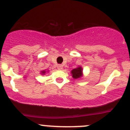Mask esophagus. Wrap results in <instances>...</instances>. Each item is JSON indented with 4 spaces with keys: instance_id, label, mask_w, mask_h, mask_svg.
Instances as JSON below:
<instances>
[{
    "instance_id": "34e87169",
    "label": "esophagus",
    "mask_w": 130,
    "mask_h": 130,
    "mask_svg": "<svg viewBox=\"0 0 130 130\" xmlns=\"http://www.w3.org/2000/svg\"><path fill=\"white\" fill-rule=\"evenodd\" d=\"M57 68L59 70H61V69H63V65H61V64H58V65H57Z\"/></svg>"
}]
</instances>
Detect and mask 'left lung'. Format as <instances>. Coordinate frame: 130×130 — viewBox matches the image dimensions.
I'll return each mask as SVG.
<instances>
[{
	"mask_svg": "<svg viewBox=\"0 0 130 130\" xmlns=\"http://www.w3.org/2000/svg\"><path fill=\"white\" fill-rule=\"evenodd\" d=\"M71 73L72 75V77L75 79L80 78L82 76V68L81 67L73 69L71 71Z\"/></svg>",
	"mask_w": 130,
	"mask_h": 130,
	"instance_id": "left-lung-1",
	"label": "left lung"
}]
</instances>
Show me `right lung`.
Here are the masks:
<instances>
[{
	"label": "right lung",
	"mask_w": 130,
	"mask_h": 130,
	"mask_svg": "<svg viewBox=\"0 0 130 130\" xmlns=\"http://www.w3.org/2000/svg\"><path fill=\"white\" fill-rule=\"evenodd\" d=\"M41 74L44 75V73H46V71H45V70H43V71H41Z\"/></svg>",
	"instance_id": "obj_1"
}]
</instances>
